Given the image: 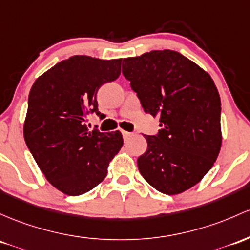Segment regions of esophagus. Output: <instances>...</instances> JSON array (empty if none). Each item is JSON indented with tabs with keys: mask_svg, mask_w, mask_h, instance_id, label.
Instances as JSON below:
<instances>
[{
	"mask_svg": "<svg viewBox=\"0 0 250 250\" xmlns=\"http://www.w3.org/2000/svg\"><path fill=\"white\" fill-rule=\"evenodd\" d=\"M122 135L123 138H125V140L129 139L131 135H133V133H130V131H127V130H122Z\"/></svg>",
	"mask_w": 250,
	"mask_h": 250,
	"instance_id": "34e87169",
	"label": "esophagus"
}]
</instances>
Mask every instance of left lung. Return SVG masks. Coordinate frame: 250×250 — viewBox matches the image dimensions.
Returning <instances> with one entry per match:
<instances>
[{
  "label": "left lung",
  "mask_w": 250,
  "mask_h": 250,
  "mask_svg": "<svg viewBox=\"0 0 250 250\" xmlns=\"http://www.w3.org/2000/svg\"><path fill=\"white\" fill-rule=\"evenodd\" d=\"M122 73L161 127L158 135H144L140 173L161 193L188 190L210 171L222 146L221 98L212 78L171 49L125 58Z\"/></svg>",
  "instance_id": "obj_1"
}]
</instances>
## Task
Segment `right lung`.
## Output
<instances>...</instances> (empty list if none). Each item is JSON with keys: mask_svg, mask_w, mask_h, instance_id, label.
Listing matches in <instances>:
<instances>
[{"mask_svg": "<svg viewBox=\"0 0 250 250\" xmlns=\"http://www.w3.org/2000/svg\"><path fill=\"white\" fill-rule=\"evenodd\" d=\"M122 59L73 56L33 84L23 125L27 147L57 190L79 196L96 188L123 146L120 130L89 131L87 116L98 111V89L121 75Z\"/></svg>", "mask_w": 250, "mask_h": 250, "instance_id": "obj_1", "label": "right lung"}]
</instances>
